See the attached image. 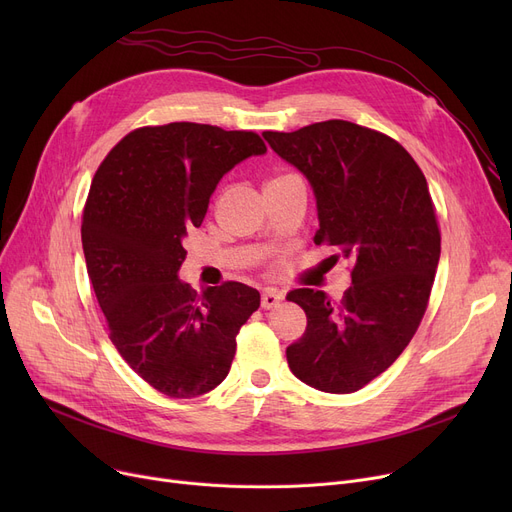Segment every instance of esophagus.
Listing matches in <instances>:
<instances>
[{"label":"esophagus","mask_w":512,"mask_h":512,"mask_svg":"<svg viewBox=\"0 0 512 512\" xmlns=\"http://www.w3.org/2000/svg\"><path fill=\"white\" fill-rule=\"evenodd\" d=\"M282 301V294L274 288H267L263 294H261V307L263 309H274L276 305H280Z\"/></svg>","instance_id":"obj_1"}]
</instances>
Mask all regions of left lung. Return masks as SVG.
<instances>
[{
  "instance_id": "1",
  "label": "left lung",
  "mask_w": 512,
  "mask_h": 512,
  "mask_svg": "<svg viewBox=\"0 0 512 512\" xmlns=\"http://www.w3.org/2000/svg\"><path fill=\"white\" fill-rule=\"evenodd\" d=\"M263 139L313 188L315 245L353 263L338 303L324 290L288 292L307 315L305 334L286 348L288 367L321 392H357L405 351L432 292L440 230L427 180L405 147L346 120Z\"/></svg>"
}]
</instances>
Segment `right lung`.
I'll list each match as a JSON object with an SVG mask.
<instances>
[{"label": "right lung", "instance_id": "right-lung-1", "mask_svg": "<svg viewBox=\"0 0 512 512\" xmlns=\"http://www.w3.org/2000/svg\"><path fill=\"white\" fill-rule=\"evenodd\" d=\"M265 151L255 132L145 126L93 178L80 228L87 272L118 353L161 394L193 398L220 386L236 334L259 307L247 284L207 286L197 297L178 272L182 240L201 226L222 176Z\"/></svg>", "mask_w": 512, "mask_h": 512}]
</instances>
